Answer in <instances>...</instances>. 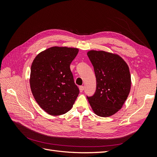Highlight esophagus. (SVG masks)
<instances>
[{
	"instance_id": "34e87169",
	"label": "esophagus",
	"mask_w": 157,
	"mask_h": 157,
	"mask_svg": "<svg viewBox=\"0 0 157 157\" xmlns=\"http://www.w3.org/2000/svg\"><path fill=\"white\" fill-rule=\"evenodd\" d=\"M79 90H80V92H82L84 90V86H79Z\"/></svg>"
}]
</instances>
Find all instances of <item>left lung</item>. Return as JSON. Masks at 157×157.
I'll use <instances>...</instances> for the list:
<instances>
[{
  "instance_id": "8db88e82",
  "label": "left lung",
  "mask_w": 157,
  "mask_h": 157,
  "mask_svg": "<svg viewBox=\"0 0 157 157\" xmlns=\"http://www.w3.org/2000/svg\"><path fill=\"white\" fill-rule=\"evenodd\" d=\"M87 55L96 78V91L87 99L97 115L111 116L122 108L130 93L129 68L118 55L95 50Z\"/></svg>"
}]
</instances>
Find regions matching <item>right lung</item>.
<instances>
[{
    "mask_svg": "<svg viewBox=\"0 0 157 157\" xmlns=\"http://www.w3.org/2000/svg\"><path fill=\"white\" fill-rule=\"evenodd\" d=\"M78 49L52 47L36 56L31 67L30 86L36 101L47 113L60 115L72 108L79 94L70 65Z\"/></svg>",
    "mask_w": 157,
    "mask_h": 157,
    "instance_id": "add662e5",
    "label": "right lung"
}]
</instances>
